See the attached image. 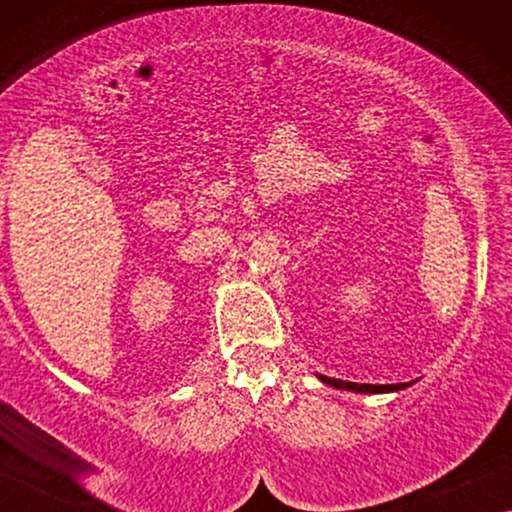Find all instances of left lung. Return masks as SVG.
Returning a JSON list of instances; mask_svg holds the SVG:
<instances>
[{
  "instance_id": "left-lung-1",
  "label": "left lung",
  "mask_w": 512,
  "mask_h": 512,
  "mask_svg": "<svg viewBox=\"0 0 512 512\" xmlns=\"http://www.w3.org/2000/svg\"><path fill=\"white\" fill-rule=\"evenodd\" d=\"M321 382L331 384L335 389H347V391H359V394H384V391H398L408 384H356V382H345V380H333V377L321 375Z\"/></svg>"
}]
</instances>
